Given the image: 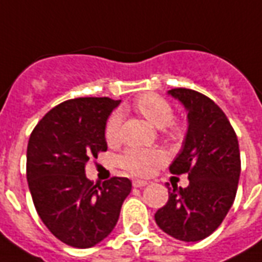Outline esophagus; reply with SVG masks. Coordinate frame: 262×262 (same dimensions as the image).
Segmentation results:
<instances>
[{
  "instance_id": "esophagus-1",
  "label": "esophagus",
  "mask_w": 262,
  "mask_h": 262,
  "mask_svg": "<svg viewBox=\"0 0 262 262\" xmlns=\"http://www.w3.org/2000/svg\"><path fill=\"white\" fill-rule=\"evenodd\" d=\"M148 184V181L145 180H134L133 181V186L137 187V188H141V187H145Z\"/></svg>"
}]
</instances>
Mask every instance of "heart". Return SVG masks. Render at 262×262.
Instances as JSON below:
<instances>
[{
    "instance_id": "b5f03b06",
    "label": "heart",
    "mask_w": 262,
    "mask_h": 262,
    "mask_svg": "<svg viewBox=\"0 0 262 262\" xmlns=\"http://www.w3.org/2000/svg\"><path fill=\"white\" fill-rule=\"evenodd\" d=\"M135 107L149 123H152L159 128L165 127L166 133L170 138H179L181 135L180 125L173 121L174 112L171 104L165 97L146 93L139 96L135 100ZM123 124V113L114 112L108 117L104 137L108 144H116L120 139ZM166 160V154L162 149H144V148H128L124 150V154L118 158V165L124 170L134 176H148L155 166L162 165Z\"/></svg>"
}]
</instances>
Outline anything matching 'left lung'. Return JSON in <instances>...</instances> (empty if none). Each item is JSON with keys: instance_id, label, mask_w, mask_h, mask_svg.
Masks as SVG:
<instances>
[{"instance_id": "8db88e82", "label": "left lung", "mask_w": 262, "mask_h": 262, "mask_svg": "<svg viewBox=\"0 0 262 262\" xmlns=\"http://www.w3.org/2000/svg\"><path fill=\"white\" fill-rule=\"evenodd\" d=\"M187 108L186 141L171 163V174H188L190 184H171L165 207L155 213L162 230L181 242H198L219 228L237 192L240 150L232 124L212 99L200 92L169 91Z\"/></svg>"}]
</instances>
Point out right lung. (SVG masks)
I'll return each mask as SVG.
<instances>
[{
  "instance_id": "1",
  "label": "right lung",
  "mask_w": 262,
  "mask_h": 262,
  "mask_svg": "<svg viewBox=\"0 0 262 262\" xmlns=\"http://www.w3.org/2000/svg\"><path fill=\"white\" fill-rule=\"evenodd\" d=\"M120 100L76 97L60 103L30 134L26 177L34 208L55 237L76 249H89L112 233L124 200L127 177L93 184L85 167L107 150L106 123Z\"/></svg>"
}]
</instances>
